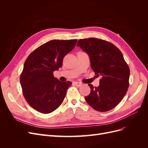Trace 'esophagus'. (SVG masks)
Wrapping results in <instances>:
<instances>
[{
	"mask_svg": "<svg viewBox=\"0 0 148 148\" xmlns=\"http://www.w3.org/2000/svg\"><path fill=\"white\" fill-rule=\"evenodd\" d=\"M75 84L77 86H81L82 85V83L81 82H75Z\"/></svg>",
	"mask_w": 148,
	"mask_h": 148,
	"instance_id": "1",
	"label": "esophagus"
}]
</instances>
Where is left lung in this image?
Segmentation results:
<instances>
[{
    "instance_id": "left-lung-1",
    "label": "left lung",
    "mask_w": 148,
    "mask_h": 148,
    "mask_svg": "<svg viewBox=\"0 0 148 148\" xmlns=\"http://www.w3.org/2000/svg\"><path fill=\"white\" fill-rule=\"evenodd\" d=\"M77 45L88 54L95 74L102 76L98 87L88 84L91 92L85 100L96 110L112 109L122 100L129 86L130 69L122 53L113 44L95 38L79 39Z\"/></svg>"
}]
</instances>
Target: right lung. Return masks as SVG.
Listing matches in <instances>:
<instances>
[{"instance_id": "1", "label": "right lung", "mask_w": 148, "mask_h": 148, "mask_svg": "<svg viewBox=\"0 0 148 148\" xmlns=\"http://www.w3.org/2000/svg\"><path fill=\"white\" fill-rule=\"evenodd\" d=\"M77 42V39L52 40L35 49L25 60L20 83L26 101L34 109L49 114L64 101L72 83L59 81L53 73L62 67L64 57Z\"/></svg>"}]
</instances>
